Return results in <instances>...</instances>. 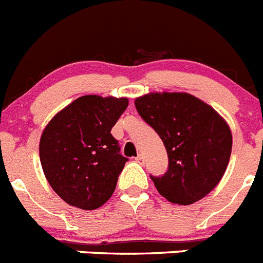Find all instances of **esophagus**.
<instances>
[{
	"label": "esophagus",
	"instance_id": "obj_1",
	"mask_svg": "<svg viewBox=\"0 0 263 263\" xmlns=\"http://www.w3.org/2000/svg\"><path fill=\"white\" fill-rule=\"evenodd\" d=\"M136 161L138 163H141V165H143V163H145V156H143V154H140V156L136 158Z\"/></svg>",
	"mask_w": 263,
	"mask_h": 263
}]
</instances>
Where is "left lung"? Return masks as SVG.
I'll return each instance as SVG.
<instances>
[{
	"label": "left lung",
	"instance_id": "1",
	"mask_svg": "<svg viewBox=\"0 0 263 263\" xmlns=\"http://www.w3.org/2000/svg\"><path fill=\"white\" fill-rule=\"evenodd\" d=\"M136 109L157 132L169 166L153 177L161 196L192 205L221 181L232 154V132L212 106L187 93H150L134 101Z\"/></svg>",
	"mask_w": 263,
	"mask_h": 263
}]
</instances>
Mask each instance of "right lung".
I'll return each mask as SVG.
<instances>
[{
  "mask_svg": "<svg viewBox=\"0 0 263 263\" xmlns=\"http://www.w3.org/2000/svg\"><path fill=\"white\" fill-rule=\"evenodd\" d=\"M127 105V98L84 96L46 125L40 159L51 189L66 203L94 210L114 193L127 158L110 132Z\"/></svg>",
  "mask_w": 263,
  "mask_h": 263,
  "instance_id": "1",
  "label": "right lung"
}]
</instances>
